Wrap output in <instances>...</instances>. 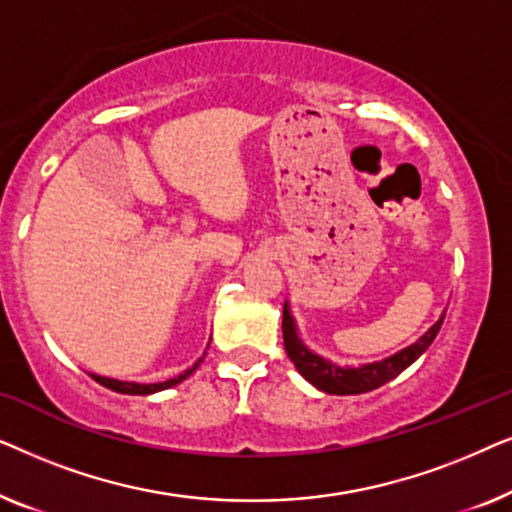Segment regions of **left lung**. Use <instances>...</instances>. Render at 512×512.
<instances>
[{"label":"left lung","instance_id":"obj_1","mask_svg":"<svg viewBox=\"0 0 512 512\" xmlns=\"http://www.w3.org/2000/svg\"><path fill=\"white\" fill-rule=\"evenodd\" d=\"M445 314L440 317L436 324H433L429 331H426L417 342H412L410 347L401 349V352L387 356V359L375 361V363H363L359 368H342L335 366V363L326 361L324 356L314 354L307 349L298 338L296 324H293V317L289 312V303H284V317H282V333H284V347L293 366L298 368V373L305 377L307 382L314 384V387L326 391V394L335 396H352V394H366V391H373L389 380H394L403 373L405 368L410 366L412 361H417L422 356L436 335L443 326Z\"/></svg>","mask_w":512,"mask_h":512}]
</instances>
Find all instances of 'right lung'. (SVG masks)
<instances>
[{
  "instance_id": "right-lung-1",
  "label": "right lung",
  "mask_w": 512,
  "mask_h": 512,
  "mask_svg": "<svg viewBox=\"0 0 512 512\" xmlns=\"http://www.w3.org/2000/svg\"><path fill=\"white\" fill-rule=\"evenodd\" d=\"M207 354V352H205ZM202 359H205V356H200L198 361L193 363L191 368H186L184 373L181 375H177V377H172V380H165V382H156V384H137V382H121V380H111V377H102V375H93V380L95 382H100L102 387H107V389H111V391H118V394H130V396H149V394H156V391H163V389H170V387H174V384H179V382H184L188 375H193V370L200 366L202 363Z\"/></svg>"
}]
</instances>
